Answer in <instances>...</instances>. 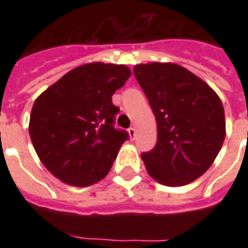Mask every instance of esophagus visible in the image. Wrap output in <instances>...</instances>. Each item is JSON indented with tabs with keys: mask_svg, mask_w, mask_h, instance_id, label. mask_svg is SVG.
<instances>
[{
	"mask_svg": "<svg viewBox=\"0 0 248 248\" xmlns=\"http://www.w3.org/2000/svg\"><path fill=\"white\" fill-rule=\"evenodd\" d=\"M135 134H136V128L135 127L128 128V135H130V138H131L132 140H134V138H135Z\"/></svg>",
	"mask_w": 248,
	"mask_h": 248,
	"instance_id": "obj_1",
	"label": "esophagus"
}]
</instances>
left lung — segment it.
I'll return each mask as SVG.
<instances>
[{"instance_id": "obj_1", "label": "left lung", "mask_w": 248, "mask_h": 248, "mask_svg": "<svg viewBox=\"0 0 248 248\" xmlns=\"http://www.w3.org/2000/svg\"><path fill=\"white\" fill-rule=\"evenodd\" d=\"M134 73L157 122V145L141 155L148 173L167 186L192 183L223 147V103L203 79L179 64H138Z\"/></svg>"}]
</instances>
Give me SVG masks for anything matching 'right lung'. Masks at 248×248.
I'll return each mask as SVG.
<instances>
[{"instance_id": "right-lung-1", "label": "right lung", "mask_w": 248, "mask_h": 248, "mask_svg": "<svg viewBox=\"0 0 248 248\" xmlns=\"http://www.w3.org/2000/svg\"><path fill=\"white\" fill-rule=\"evenodd\" d=\"M130 76L124 64L87 63L37 97L29 135L41 162L59 180L82 188L107 176L128 138L113 127L118 108L112 95Z\"/></svg>"}]
</instances>
